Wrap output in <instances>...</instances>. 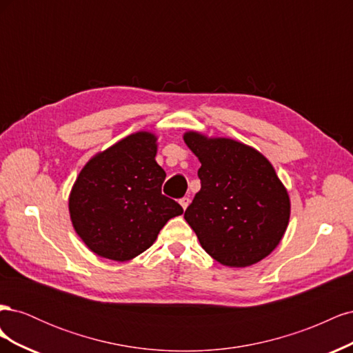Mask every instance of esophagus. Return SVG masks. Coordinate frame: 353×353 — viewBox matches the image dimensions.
Returning a JSON list of instances; mask_svg holds the SVG:
<instances>
[{"label": "esophagus", "mask_w": 353, "mask_h": 353, "mask_svg": "<svg viewBox=\"0 0 353 353\" xmlns=\"http://www.w3.org/2000/svg\"><path fill=\"white\" fill-rule=\"evenodd\" d=\"M179 205L183 206V209L185 210V209L188 208V205H190V199H188V197H183V199L179 200Z\"/></svg>", "instance_id": "obj_1"}]
</instances>
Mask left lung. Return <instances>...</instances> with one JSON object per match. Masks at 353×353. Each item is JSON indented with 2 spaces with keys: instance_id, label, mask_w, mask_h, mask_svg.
Segmentation results:
<instances>
[{
  "instance_id": "8db88e82",
  "label": "left lung",
  "mask_w": 353,
  "mask_h": 353,
  "mask_svg": "<svg viewBox=\"0 0 353 353\" xmlns=\"http://www.w3.org/2000/svg\"><path fill=\"white\" fill-rule=\"evenodd\" d=\"M200 160L201 188L184 218L213 259L244 268L280 244L290 219V199L274 166L253 147L231 138L184 134Z\"/></svg>"
}]
</instances>
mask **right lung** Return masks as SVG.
<instances>
[{
  "instance_id": "add662e5",
  "label": "right lung",
  "mask_w": 353,
  "mask_h": 353,
  "mask_svg": "<svg viewBox=\"0 0 353 353\" xmlns=\"http://www.w3.org/2000/svg\"><path fill=\"white\" fill-rule=\"evenodd\" d=\"M157 137L140 131L100 152L82 168L69 196L72 225L95 254L126 262L156 241L183 208L162 194Z\"/></svg>"
}]
</instances>
